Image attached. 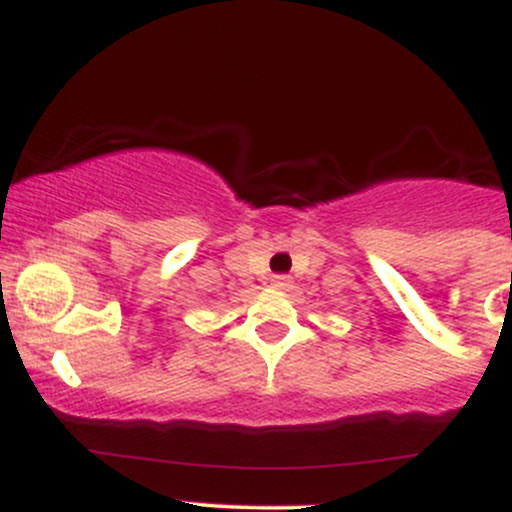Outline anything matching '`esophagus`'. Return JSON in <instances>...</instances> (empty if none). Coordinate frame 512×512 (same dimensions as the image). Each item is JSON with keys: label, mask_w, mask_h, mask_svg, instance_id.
Masks as SVG:
<instances>
[{"label": "esophagus", "mask_w": 512, "mask_h": 512, "mask_svg": "<svg viewBox=\"0 0 512 512\" xmlns=\"http://www.w3.org/2000/svg\"><path fill=\"white\" fill-rule=\"evenodd\" d=\"M272 286H274V289H279V291H286V289H291V286H293V279H291V276H286V274H274L272 276Z\"/></svg>", "instance_id": "34e87169"}]
</instances>
